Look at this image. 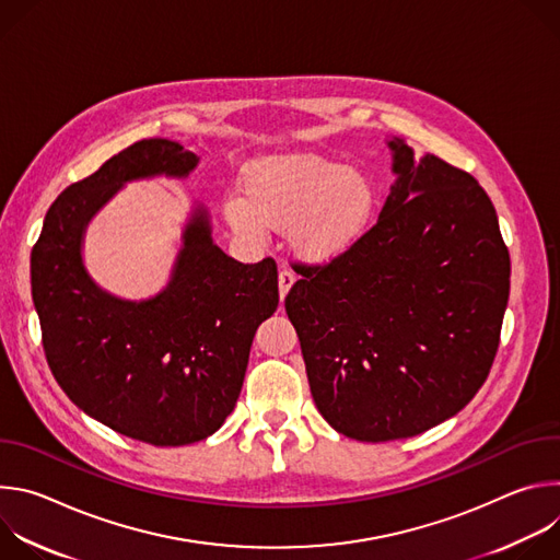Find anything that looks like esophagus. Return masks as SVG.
<instances>
[{"instance_id": "obj_1", "label": "esophagus", "mask_w": 560, "mask_h": 560, "mask_svg": "<svg viewBox=\"0 0 560 560\" xmlns=\"http://www.w3.org/2000/svg\"><path fill=\"white\" fill-rule=\"evenodd\" d=\"M292 283H294V272L288 270V268H281L279 270V294H281V299L288 294Z\"/></svg>"}]
</instances>
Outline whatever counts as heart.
I'll return each mask as SVG.
<instances>
[{
	"instance_id": "b5f03b06",
	"label": "heart",
	"mask_w": 560,
	"mask_h": 560,
	"mask_svg": "<svg viewBox=\"0 0 560 560\" xmlns=\"http://www.w3.org/2000/svg\"><path fill=\"white\" fill-rule=\"evenodd\" d=\"M378 190L361 168H343L332 159L294 152L268 156L248 179L246 195L225 197L230 225L248 238L290 225L296 250L326 261L350 250L374 223Z\"/></svg>"
}]
</instances>
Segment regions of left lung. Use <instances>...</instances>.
Returning a JSON list of instances; mask_svg holds the SVG:
<instances>
[{
    "label": "left lung",
    "instance_id": "8db88e82",
    "mask_svg": "<svg viewBox=\"0 0 560 560\" xmlns=\"http://www.w3.org/2000/svg\"><path fill=\"white\" fill-rule=\"evenodd\" d=\"M398 175L376 223L285 296L312 398L341 434L383 443L460 412L486 383L510 253L478 182L392 139Z\"/></svg>",
    "mask_w": 560,
    "mask_h": 560
}]
</instances>
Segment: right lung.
Instances as JSON below:
<instances>
[{
    "label": "right lung",
    "mask_w": 560,
    "mask_h": 560,
    "mask_svg": "<svg viewBox=\"0 0 560 560\" xmlns=\"http://www.w3.org/2000/svg\"><path fill=\"white\" fill-rule=\"evenodd\" d=\"M197 156L141 139L48 208L31 255L33 301L48 368L70 401L110 430L159 447L203 441L234 410L250 346L279 305L277 264H238L212 244L203 210L186 228L171 285L130 303L82 266V232L121 182L188 175Z\"/></svg>",
    "instance_id": "obj_1"
}]
</instances>
